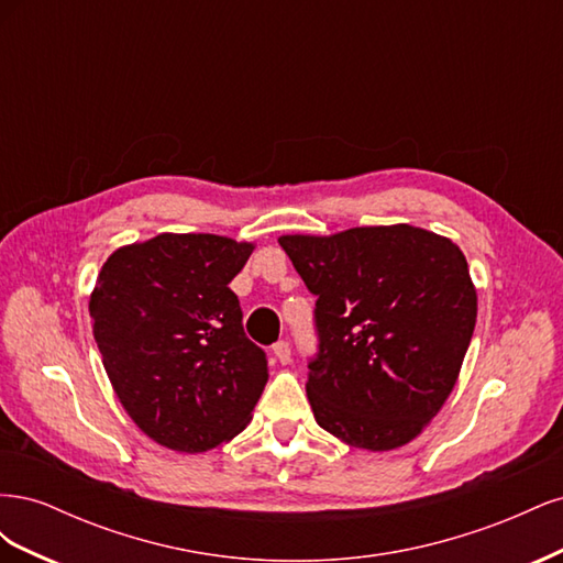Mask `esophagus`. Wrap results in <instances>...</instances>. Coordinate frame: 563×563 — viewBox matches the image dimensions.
<instances>
[{
    "label": "esophagus",
    "instance_id": "1",
    "mask_svg": "<svg viewBox=\"0 0 563 563\" xmlns=\"http://www.w3.org/2000/svg\"><path fill=\"white\" fill-rule=\"evenodd\" d=\"M272 352H275L279 364H288V362H291V345H288L286 340H279V343L272 345Z\"/></svg>",
    "mask_w": 563,
    "mask_h": 563
}]
</instances>
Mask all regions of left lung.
Returning a JSON list of instances; mask_svg holds the SVG:
<instances>
[{"mask_svg": "<svg viewBox=\"0 0 563 563\" xmlns=\"http://www.w3.org/2000/svg\"><path fill=\"white\" fill-rule=\"evenodd\" d=\"M279 244L317 296L305 389L319 428L356 449L408 444L451 395L474 333L463 251L411 225Z\"/></svg>", "mask_w": 563, "mask_h": 563, "instance_id": "obj_1", "label": "left lung"}]
</instances>
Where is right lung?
<instances>
[{"label": "right lung", "instance_id": "add662e5", "mask_svg": "<svg viewBox=\"0 0 563 563\" xmlns=\"http://www.w3.org/2000/svg\"><path fill=\"white\" fill-rule=\"evenodd\" d=\"M253 246L218 234H157L117 249L89 300L108 378L157 444L201 453L240 434L267 383L228 286Z\"/></svg>", "mask_w": 563, "mask_h": 563}]
</instances>
